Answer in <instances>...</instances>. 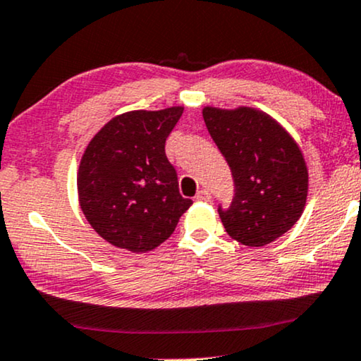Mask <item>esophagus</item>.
Returning <instances> with one entry per match:
<instances>
[{
    "instance_id": "obj_1",
    "label": "esophagus",
    "mask_w": 361,
    "mask_h": 361,
    "mask_svg": "<svg viewBox=\"0 0 361 361\" xmlns=\"http://www.w3.org/2000/svg\"><path fill=\"white\" fill-rule=\"evenodd\" d=\"M196 200H198V201H211V193L208 190H200L198 195H196Z\"/></svg>"
}]
</instances>
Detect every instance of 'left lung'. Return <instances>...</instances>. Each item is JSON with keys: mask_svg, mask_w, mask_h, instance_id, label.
<instances>
[{"mask_svg": "<svg viewBox=\"0 0 361 361\" xmlns=\"http://www.w3.org/2000/svg\"><path fill=\"white\" fill-rule=\"evenodd\" d=\"M203 118L234 180L229 208L218 206L226 233L244 246H266L304 211L309 173L300 148L276 120L256 109L206 107Z\"/></svg>", "mask_w": 361, "mask_h": 361, "instance_id": "obj_1", "label": "left lung"}]
</instances>
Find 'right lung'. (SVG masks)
I'll return each mask as SVG.
<instances>
[{
	"mask_svg": "<svg viewBox=\"0 0 361 361\" xmlns=\"http://www.w3.org/2000/svg\"><path fill=\"white\" fill-rule=\"evenodd\" d=\"M181 114L183 107L122 114L85 148L77 175L80 208L95 233L114 246L152 251L193 204L180 195L165 153Z\"/></svg>",
	"mask_w": 361,
	"mask_h": 361,
	"instance_id": "1",
	"label": "right lung"
}]
</instances>
